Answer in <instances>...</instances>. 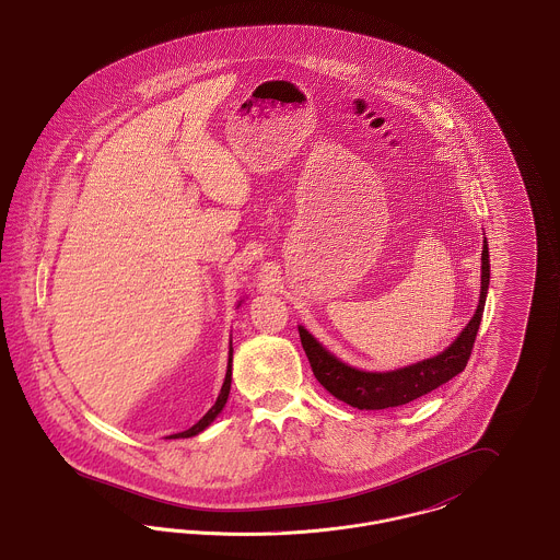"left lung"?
Wrapping results in <instances>:
<instances>
[{
  "label": "left lung",
  "mask_w": 560,
  "mask_h": 560,
  "mask_svg": "<svg viewBox=\"0 0 560 560\" xmlns=\"http://www.w3.org/2000/svg\"><path fill=\"white\" fill-rule=\"evenodd\" d=\"M480 298L475 317L468 320L464 331L455 338L452 347L445 348L441 354L424 359L420 363L400 368L395 372H361L354 370L340 359H336L329 350L320 347L319 342L300 325L302 348L311 361V368L320 386L329 390L336 399L345 400L357 409H388L399 407L405 402L420 399L441 384L450 382L457 373L464 372L470 352L477 340L480 317L485 308V298L489 290V247L487 240L482 241L480 256Z\"/></svg>",
  "instance_id": "8db88e82"
}]
</instances>
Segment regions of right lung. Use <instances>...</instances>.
<instances>
[{
  "label": "right lung",
  "mask_w": 560,
  "mask_h": 560,
  "mask_svg": "<svg viewBox=\"0 0 560 560\" xmlns=\"http://www.w3.org/2000/svg\"><path fill=\"white\" fill-rule=\"evenodd\" d=\"M231 375H233V347H231V352H229V365H226V377H224V384H222V390H220V395H218V399L212 405V409L195 424V427L188 428L185 432H178V434H172L174 439H188V436H195V434H199V432H203L206 428L212 424L213 420H215V416L222 411V407L226 405V399H229V393H231ZM170 436V439H172Z\"/></svg>",
  "instance_id": "obj_1"
}]
</instances>
